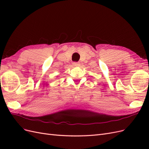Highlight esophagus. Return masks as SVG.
<instances>
[{"mask_svg":"<svg viewBox=\"0 0 149 149\" xmlns=\"http://www.w3.org/2000/svg\"><path fill=\"white\" fill-rule=\"evenodd\" d=\"M73 66H74V67H78V66H79L80 64H79V63L74 62V63H73Z\"/></svg>","mask_w":149,"mask_h":149,"instance_id":"esophagus-1","label":"esophagus"}]
</instances>
